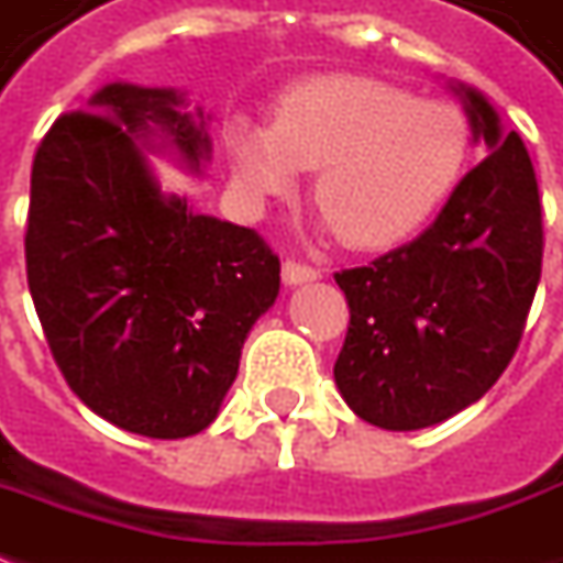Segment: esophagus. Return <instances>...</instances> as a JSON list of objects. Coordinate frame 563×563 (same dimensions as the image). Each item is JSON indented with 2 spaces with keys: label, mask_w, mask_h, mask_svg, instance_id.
Wrapping results in <instances>:
<instances>
[{
  "label": "esophagus",
  "mask_w": 563,
  "mask_h": 563,
  "mask_svg": "<svg viewBox=\"0 0 563 563\" xmlns=\"http://www.w3.org/2000/svg\"><path fill=\"white\" fill-rule=\"evenodd\" d=\"M319 269L316 266H307V263H300V260H285L282 263V278H285V285H307V282H316L319 278Z\"/></svg>",
  "instance_id": "1"
}]
</instances>
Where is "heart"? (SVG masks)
Listing matches in <instances>:
<instances>
[{
  "label": "heart",
  "mask_w": 563,
  "mask_h": 563,
  "mask_svg": "<svg viewBox=\"0 0 563 563\" xmlns=\"http://www.w3.org/2000/svg\"><path fill=\"white\" fill-rule=\"evenodd\" d=\"M225 148L247 207L290 198L319 169L312 198L350 247L380 251L421 229L467 161V123L375 77H316L288 89L273 123L238 114Z\"/></svg>",
  "instance_id": "heart-1"
}]
</instances>
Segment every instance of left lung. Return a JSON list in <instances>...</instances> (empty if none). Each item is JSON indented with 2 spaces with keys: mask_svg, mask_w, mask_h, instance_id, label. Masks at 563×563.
Masks as SVG:
<instances>
[{
  "mask_svg": "<svg viewBox=\"0 0 563 563\" xmlns=\"http://www.w3.org/2000/svg\"><path fill=\"white\" fill-rule=\"evenodd\" d=\"M449 89L489 154L415 241L334 275L350 303L334 384L384 431H421L477 402L515 356L542 273L530 154L477 89Z\"/></svg>",
  "mask_w": 563,
  "mask_h": 563,
  "instance_id": "left-lung-1",
  "label": "left lung"
}]
</instances>
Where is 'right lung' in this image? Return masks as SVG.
Returning <instances> with one entry per match:
<instances>
[{
  "instance_id": "obj_1",
  "label": "right lung",
  "mask_w": 563,
  "mask_h": 563,
  "mask_svg": "<svg viewBox=\"0 0 563 563\" xmlns=\"http://www.w3.org/2000/svg\"><path fill=\"white\" fill-rule=\"evenodd\" d=\"M179 89L108 82L33 157L26 285L70 390L154 440L213 424L241 346L273 307L278 256L254 229L167 195L148 151L201 173L210 135Z\"/></svg>"
}]
</instances>
